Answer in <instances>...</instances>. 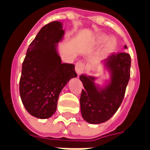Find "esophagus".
<instances>
[{
	"label": "esophagus",
	"instance_id": "obj_1",
	"mask_svg": "<svg viewBox=\"0 0 150 150\" xmlns=\"http://www.w3.org/2000/svg\"><path fill=\"white\" fill-rule=\"evenodd\" d=\"M84 71V64L80 63V62H78L75 64V71L77 73V75H80L81 74L83 73Z\"/></svg>",
	"mask_w": 150,
	"mask_h": 150
}]
</instances>
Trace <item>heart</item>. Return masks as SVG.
I'll use <instances>...</instances> for the list:
<instances>
[{
  "label": "heart",
  "mask_w": 150,
  "mask_h": 150,
  "mask_svg": "<svg viewBox=\"0 0 150 150\" xmlns=\"http://www.w3.org/2000/svg\"><path fill=\"white\" fill-rule=\"evenodd\" d=\"M104 41L105 44L103 46V49H102V53L103 54H107V53H110L114 52L117 47V41L115 38L110 37V38L107 39V35L105 34H98L95 36V44H101L103 43Z\"/></svg>",
  "instance_id": "1"
}]
</instances>
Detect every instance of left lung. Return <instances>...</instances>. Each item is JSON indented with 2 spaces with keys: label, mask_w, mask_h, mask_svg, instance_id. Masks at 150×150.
<instances>
[{
  "label": "left lung",
  "mask_w": 150,
  "mask_h": 150,
  "mask_svg": "<svg viewBox=\"0 0 150 150\" xmlns=\"http://www.w3.org/2000/svg\"><path fill=\"white\" fill-rule=\"evenodd\" d=\"M103 64L110 75L109 83L103 88L95 83V77L83 74L79 76L84 86L80 97L81 114L91 124L105 122L115 115L122 104L130 77L131 58L128 53L110 55Z\"/></svg>",
  "instance_id": "1"
}]
</instances>
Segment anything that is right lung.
I'll use <instances>...</instances> for the list:
<instances>
[{"instance_id":"right-lung-1","label":"right lung","mask_w":150,"mask_h":150,"mask_svg":"<svg viewBox=\"0 0 150 150\" xmlns=\"http://www.w3.org/2000/svg\"><path fill=\"white\" fill-rule=\"evenodd\" d=\"M64 35L60 22L46 24L30 44L22 64V103L30 115L41 119L54 115L62 89L77 76L75 65L62 64L57 52V44Z\"/></svg>"}]
</instances>
